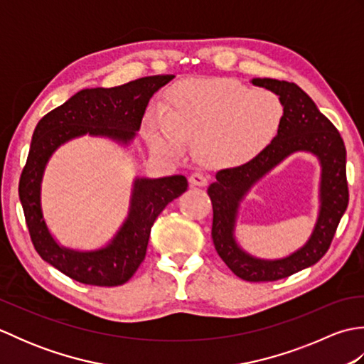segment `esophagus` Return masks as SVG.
Segmentation results:
<instances>
[{"mask_svg":"<svg viewBox=\"0 0 364 364\" xmlns=\"http://www.w3.org/2000/svg\"><path fill=\"white\" fill-rule=\"evenodd\" d=\"M189 183L192 184V186L203 188V186H206V184H208V176L203 175V173H200V172H196V173H192L189 176Z\"/></svg>","mask_w":364,"mask_h":364,"instance_id":"34e87169","label":"esophagus"}]
</instances>
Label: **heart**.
<instances>
[{
	"label": "heart",
	"instance_id": "1",
	"mask_svg": "<svg viewBox=\"0 0 364 364\" xmlns=\"http://www.w3.org/2000/svg\"><path fill=\"white\" fill-rule=\"evenodd\" d=\"M284 115L274 92L233 80L178 82L167 97V112L151 109L142 122L150 150L173 158L194 139V153L210 167H239L272 144Z\"/></svg>",
	"mask_w": 364,
	"mask_h": 364
}]
</instances>
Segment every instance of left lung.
<instances>
[{
  "label": "left lung",
  "mask_w": 364,
  "mask_h": 364,
  "mask_svg": "<svg viewBox=\"0 0 364 364\" xmlns=\"http://www.w3.org/2000/svg\"><path fill=\"white\" fill-rule=\"evenodd\" d=\"M253 86L274 92L284 115L280 131L258 158L244 166L219 170L208 188L213 203V242L231 272L245 282H275L316 264L331 244L349 203L346 178V146L341 134L297 84L253 78ZM311 152L321 164L320 213L309 241L299 251L278 260L247 254L234 236L240 202L259 179L294 152Z\"/></svg>",
  "instance_id": "8db88e82"
}]
</instances>
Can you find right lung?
I'll return each mask as SVG.
<instances>
[{
	"label": "right lung",
	"mask_w": 364,
	"mask_h": 364,
	"mask_svg": "<svg viewBox=\"0 0 364 364\" xmlns=\"http://www.w3.org/2000/svg\"><path fill=\"white\" fill-rule=\"evenodd\" d=\"M172 80L173 75H158L111 89H82L37 123L20 176V202L37 253L76 282L94 286L127 283L145 258L154 220L188 189V180L183 175L137 176L127 219L111 241L95 250H75L60 245L43 219L42 180L46 164L60 145L86 134L128 146L141 129L150 98Z\"/></svg>",
	"instance_id": "right-lung-1"
}]
</instances>
